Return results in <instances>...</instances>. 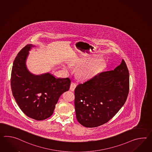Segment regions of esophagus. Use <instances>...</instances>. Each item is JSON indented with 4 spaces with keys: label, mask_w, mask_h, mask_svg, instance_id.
I'll return each instance as SVG.
<instances>
[{
    "label": "esophagus",
    "mask_w": 152,
    "mask_h": 152,
    "mask_svg": "<svg viewBox=\"0 0 152 152\" xmlns=\"http://www.w3.org/2000/svg\"><path fill=\"white\" fill-rule=\"evenodd\" d=\"M76 87V84L74 82H72L70 84V89L71 91H74Z\"/></svg>",
    "instance_id": "1"
}]
</instances>
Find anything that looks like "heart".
<instances>
[{
    "mask_svg": "<svg viewBox=\"0 0 152 152\" xmlns=\"http://www.w3.org/2000/svg\"><path fill=\"white\" fill-rule=\"evenodd\" d=\"M87 62L86 59H80V61H74L71 63V65H76L79 64H83ZM104 65V61L101 59H99L89 64L84 65L80 70L79 73L81 77L84 79H88L93 77L101 70ZM66 70H69V68L64 66Z\"/></svg>",
    "mask_w": 152,
    "mask_h": 152,
    "instance_id": "b5f03b06",
    "label": "heart"
}]
</instances>
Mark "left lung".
Masks as SVG:
<instances>
[{
    "instance_id": "8db88e82",
    "label": "left lung",
    "mask_w": 152,
    "mask_h": 152,
    "mask_svg": "<svg viewBox=\"0 0 152 152\" xmlns=\"http://www.w3.org/2000/svg\"><path fill=\"white\" fill-rule=\"evenodd\" d=\"M129 91V73L123 59L114 70L78 84L75 89L77 121L86 128L108 122L125 104Z\"/></svg>"
}]
</instances>
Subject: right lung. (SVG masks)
<instances>
[{
  "label": "right lung",
  "mask_w": 152,
  "mask_h": 152,
  "mask_svg": "<svg viewBox=\"0 0 152 152\" xmlns=\"http://www.w3.org/2000/svg\"><path fill=\"white\" fill-rule=\"evenodd\" d=\"M33 47V45H27L15 58L11 87L22 111L30 118L42 121L53 114L61 95L69 91L71 81L69 78H56L50 73L35 75L28 71L26 62Z\"/></svg>",
  "instance_id": "obj_1"
}]
</instances>
